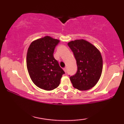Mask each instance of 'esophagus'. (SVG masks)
I'll list each match as a JSON object with an SVG mask.
<instances>
[{
	"mask_svg": "<svg viewBox=\"0 0 124 124\" xmlns=\"http://www.w3.org/2000/svg\"><path fill=\"white\" fill-rule=\"evenodd\" d=\"M63 70H64V71H65V72L66 73V72H67V68H64V69H63Z\"/></svg>",
	"mask_w": 124,
	"mask_h": 124,
	"instance_id": "obj_1",
	"label": "esophagus"
}]
</instances>
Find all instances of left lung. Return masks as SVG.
Masks as SVG:
<instances>
[{
	"mask_svg": "<svg viewBox=\"0 0 124 124\" xmlns=\"http://www.w3.org/2000/svg\"><path fill=\"white\" fill-rule=\"evenodd\" d=\"M76 61L78 70L70 79L73 86L87 90L96 85L101 75L103 59L100 51L88 41L77 39L68 44Z\"/></svg>",
	"mask_w": 124,
	"mask_h": 124,
	"instance_id": "1",
	"label": "left lung"
}]
</instances>
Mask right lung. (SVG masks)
Segmentation results:
<instances>
[{
  "instance_id": "add662e5",
  "label": "right lung",
  "mask_w": 124,
  "mask_h": 124,
  "mask_svg": "<svg viewBox=\"0 0 124 124\" xmlns=\"http://www.w3.org/2000/svg\"><path fill=\"white\" fill-rule=\"evenodd\" d=\"M59 42L58 39L45 36L33 41L28 49L27 67L31 79L37 86L45 90L57 87L65 74L54 57Z\"/></svg>"
}]
</instances>
